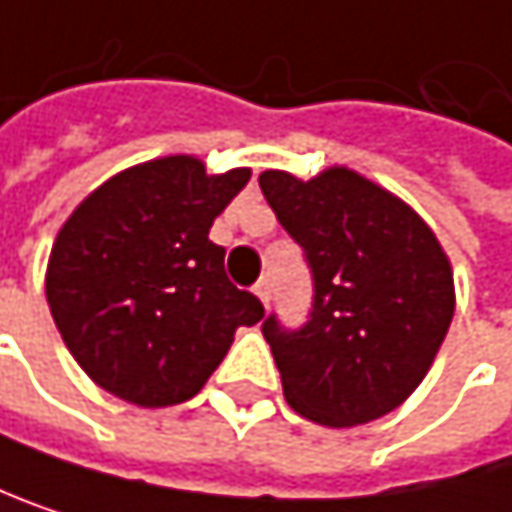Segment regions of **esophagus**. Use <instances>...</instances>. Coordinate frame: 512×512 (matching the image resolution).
Masks as SVG:
<instances>
[{
    "instance_id": "esophagus-1",
    "label": "esophagus",
    "mask_w": 512,
    "mask_h": 512,
    "mask_svg": "<svg viewBox=\"0 0 512 512\" xmlns=\"http://www.w3.org/2000/svg\"><path fill=\"white\" fill-rule=\"evenodd\" d=\"M253 292L259 295V301H262L265 307L271 304V280H268V277H262V280L256 283V289H253Z\"/></svg>"
}]
</instances>
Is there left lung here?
<instances>
[{"label":"left lung","instance_id":"obj_1","mask_svg":"<svg viewBox=\"0 0 512 512\" xmlns=\"http://www.w3.org/2000/svg\"><path fill=\"white\" fill-rule=\"evenodd\" d=\"M259 187L313 277L301 328L277 313L262 322L286 402L322 426L393 411L423 382L453 319L441 244L405 202L343 166L310 181L268 169Z\"/></svg>","mask_w":512,"mask_h":512}]
</instances>
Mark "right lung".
Returning a JSON list of instances; mask_svg holds the SVG:
<instances>
[{
	"label": "right lung",
	"instance_id": "add662e5",
	"mask_svg": "<svg viewBox=\"0 0 512 512\" xmlns=\"http://www.w3.org/2000/svg\"><path fill=\"white\" fill-rule=\"evenodd\" d=\"M250 169L205 175L163 157L101 184L62 226L47 268L53 322L77 364L142 408L178 405L226 358L235 328L265 316L208 241Z\"/></svg>",
	"mask_w": 512,
	"mask_h": 512
}]
</instances>
